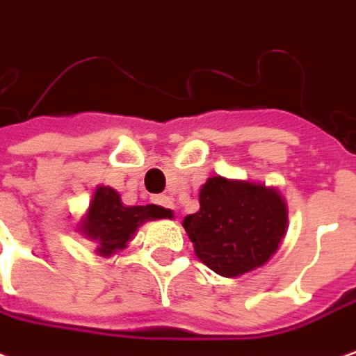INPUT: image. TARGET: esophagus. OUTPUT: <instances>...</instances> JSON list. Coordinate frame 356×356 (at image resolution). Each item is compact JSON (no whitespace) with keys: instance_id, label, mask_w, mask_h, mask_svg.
<instances>
[{"instance_id":"34e87169","label":"esophagus","mask_w":356,"mask_h":356,"mask_svg":"<svg viewBox=\"0 0 356 356\" xmlns=\"http://www.w3.org/2000/svg\"><path fill=\"white\" fill-rule=\"evenodd\" d=\"M154 204H158L160 207H164V209H175V204H173V198H170V196H156L154 198Z\"/></svg>"}]
</instances>
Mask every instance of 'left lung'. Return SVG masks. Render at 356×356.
I'll use <instances>...</instances> for the list:
<instances>
[{
    "label": "left lung",
    "mask_w": 356,
    "mask_h": 356,
    "mask_svg": "<svg viewBox=\"0 0 356 356\" xmlns=\"http://www.w3.org/2000/svg\"><path fill=\"white\" fill-rule=\"evenodd\" d=\"M194 251L209 270L239 277L272 259L289 226L283 196L262 183L209 177L200 211L183 220Z\"/></svg>",
    "instance_id": "left-lung-1"
}]
</instances>
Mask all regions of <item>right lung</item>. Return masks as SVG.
Returning <instances> with one entry per match:
<instances>
[{"label": "right lung", "mask_w": 356, "mask_h": 356, "mask_svg": "<svg viewBox=\"0 0 356 356\" xmlns=\"http://www.w3.org/2000/svg\"><path fill=\"white\" fill-rule=\"evenodd\" d=\"M173 213L160 205H128L122 204L120 194L111 186H97L92 196L88 211L81 218L77 230L84 238L96 241L99 257H111L126 249L138 228L147 220L171 218Z\"/></svg>", "instance_id": "right-lung-1"}]
</instances>
